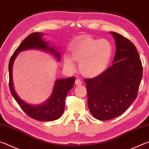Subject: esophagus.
Segmentation results:
<instances>
[{
	"label": "esophagus",
	"instance_id": "esophagus-1",
	"mask_svg": "<svg viewBox=\"0 0 149 149\" xmlns=\"http://www.w3.org/2000/svg\"><path fill=\"white\" fill-rule=\"evenodd\" d=\"M75 85H79L81 84H82V81L79 79H75Z\"/></svg>",
	"mask_w": 149,
	"mask_h": 149
}]
</instances>
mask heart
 <instances>
[{
    "label": "heart",
    "instance_id": "heart-1",
    "mask_svg": "<svg viewBox=\"0 0 149 149\" xmlns=\"http://www.w3.org/2000/svg\"><path fill=\"white\" fill-rule=\"evenodd\" d=\"M70 51L72 58L65 55L64 58L65 65L70 69H74V59L79 62L81 74L93 77L101 74L107 70L112 58V46L107 39L85 37L75 42Z\"/></svg>",
    "mask_w": 149,
    "mask_h": 149
}]
</instances>
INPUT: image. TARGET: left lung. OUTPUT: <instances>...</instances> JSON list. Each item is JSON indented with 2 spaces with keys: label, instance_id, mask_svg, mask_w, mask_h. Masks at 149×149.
I'll return each mask as SVG.
<instances>
[{
  "label": "left lung",
  "instance_id": "obj_1",
  "mask_svg": "<svg viewBox=\"0 0 149 149\" xmlns=\"http://www.w3.org/2000/svg\"><path fill=\"white\" fill-rule=\"evenodd\" d=\"M116 51L112 66L97 77L85 79L87 104L91 114L99 120L119 116L137 97L143 77L142 63L134 45L111 31Z\"/></svg>",
  "mask_w": 149,
  "mask_h": 149
}]
</instances>
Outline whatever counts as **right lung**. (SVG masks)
Wrapping results in <instances>:
<instances>
[{
  "label": "right lung",
  "instance_id": "obj_1",
  "mask_svg": "<svg viewBox=\"0 0 149 149\" xmlns=\"http://www.w3.org/2000/svg\"><path fill=\"white\" fill-rule=\"evenodd\" d=\"M43 34L40 32L33 33L29 35L19 47L15 50L10 58L9 62V87L12 96L24 112L29 117L38 121L49 122L58 119L61 117L65 108V99L70 90L74 87L75 77H68L67 79H57L55 83L53 92L47 101L41 105L31 106L23 101L17 96L14 89L12 82V65L15 58L22 50L29 49H39L51 52L56 57L58 60L60 59V54L56 52L54 48L50 47L48 42L44 41L42 39Z\"/></svg>",
  "mask_w": 149,
  "mask_h": 149
}]
</instances>
